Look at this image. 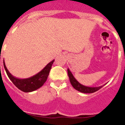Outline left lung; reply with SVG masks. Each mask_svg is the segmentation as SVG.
<instances>
[{
  "label": "left lung",
  "instance_id": "obj_1",
  "mask_svg": "<svg viewBox=\"0 0 125 125\" xmlns=\"http://www.w3.org/2000/svg\"><path fill=\"white\" fill-rule=\"evenodd\" d=\"M67 74H68L69 78L70 80V82L71 83V85H73V87L75 89V90H78V91L81 92L82 93H85V94H90V93H94L95 92L97 91L99 89H101L102 87H104V85L106 84H104V85H101V86L99 87H88V86H85V85H82L81 83H80L78 81L75 79V78L74 77L73 74H72L71 72L70 71V70L67 69Z\"/></svg>",
  "mask_w": 125,
  "mask_h": 125
}]
</instances>
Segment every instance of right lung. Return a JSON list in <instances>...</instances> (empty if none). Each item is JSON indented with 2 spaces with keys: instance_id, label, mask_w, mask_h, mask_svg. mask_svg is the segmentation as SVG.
Here are the masks:
<instances>
[{
  "instance_id": "1",
  "label": "right lung",
  "mask_w": 125,
  "mask_h": 125,
  "mask_svg": "<svg viewBox=\"0 0 125 125\" xmlns=\"http://www.w3.org/2000/svg\"><path fill=\"white\" fill-rule=\"evenodd\" d=\"M54 61V59L49 62L38 74L27 79H19L12 75L8 71L4 62H3V66L9 78L18 89L24 92H31L41 87L46 81Z\"/></svg>"
}]
</instances>
